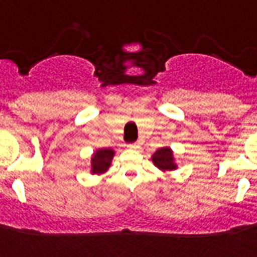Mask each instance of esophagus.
I'll return each instance as SVG.
<instances>
[{
	"mask_svg": "<svg viewBox=\"0 0 257 257\" xmlns=\"http://www.w3.org/2000/svg\"><path fill=\"white\" fill-rule=\"evenodd\" d=\"M129 147L133 149V150H137V149H140V144H138V142H135V144L129 145Z\"/></svg>",
	"mask_w": 257,
	"mask_h": 257,
	"instance_id": "1",
	"label": "esophagus"
}]
</instances>
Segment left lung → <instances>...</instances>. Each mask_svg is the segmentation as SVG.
<instances>
[{
    "mask_svg": "<svg viewBox=\"0 0 257 257\" xmlns=\"http://www.w3.org/2000/svg\"><path fill=\"white\" fill-rule=\"evenodd\" d=\"M151 162H153V164L156 168L160 169L162 172H172L178 168L173 150L168 146L158 149L151 155Z\"/></svg>",
    "mask_w": 257,
    "mask_h": 257,
    "instance_id": "1",
    "label": "left lung"
}]
</instances>
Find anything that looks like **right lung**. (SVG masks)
Segmentation results:
<instances>
[{"instance_id": "obj_1", "label": "right lung", "mask_w": 257, "mask_h": 257, "mask_svg": "<svg viewBox=\"0 0 257 257\" xmlns=\"http://www.w3.org/2000/svg\"><path fill=\"white\" fill-rule=\"evenodd\" d=\"M115 150L113 149H97L90 158V175L101 176L111 167Z\"/></svg>"}]
</instances>
